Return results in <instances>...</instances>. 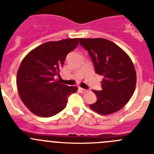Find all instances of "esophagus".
Wrapping results in <instances>:
<instances>
[{
  "mask_svg": "<svg viewBox=\"0 0 154 154\" xmlns=\"http://www.w3.org/2000/svg\"><path fill=\"white\" fill-rule=\"evenodd\" d=\"M79 91L82 93H87V90H85V89H84V88H81V87H79Z\"/></svg>",
  "mask_w": 154,
  "mask_h": 154,
  "instance_id": "34e87169",
  "label": "esophagus"
}]
</instances>
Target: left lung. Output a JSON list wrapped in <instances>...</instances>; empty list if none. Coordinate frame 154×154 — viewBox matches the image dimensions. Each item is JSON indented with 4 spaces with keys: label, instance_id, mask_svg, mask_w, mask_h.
<instances>
[{
    "label": "left lung",
    "instance_id": "left-lung-1",
    "mask_svg": "<svg viewBox=\"0 0 154 154\" xmlns=\"http://www.w3.org/2000/svg\"><path fill=\"white\" fill-rule=\"evenodd\" d=\"M88 51L96 73L103 76L101 91L92 90L97 102L90 108L99 114L110 115L122 109L131 98L137 74L131 57L112 42L103 38H80Z\"/></svg>",
    "mask_w": 154,
    "mask_h": 154
}]
</instances>
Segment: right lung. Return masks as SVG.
Wrapping results in <instances>:
<instances>
[{
  "label": "right lung",
  "instance_id": "add662e5",
  "mask_svg": "<svg viewBox=\"0 0 154 154\" xmlns=\"http://www.w3.org/2000/svg\"><path fill=\"white\" fill-rule=\"evenodd\" d=\"M77 38L51 41L38 45L25 56L17 71V86L21 100L31 112L48 118L65 108L67 97L77 87L54 79L60 75L66 56L78 45Z\"/></svg>",
  "mask_w": 154,
  "mask_h": 154
}]
</instances>
